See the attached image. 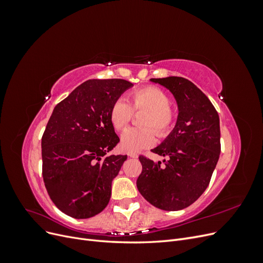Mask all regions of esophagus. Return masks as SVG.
Listing matches in <instances>:
<instances>
[{
  "label": "esophagus",
  "instance_id": "34e87169",
  "mask_svg": "<svg viewBox=\"0 0 263 263\" xmlns=\"http://www.w3.org/2000/svg\"><path fill=\"white\" fill-rule=\"evenodd\" d=\"M127 155H128V157L130 158H138V155L136 153H128Z\"/></svg>",
  "mask_w": 263,
  "mask_h": 263
}]
</instances>
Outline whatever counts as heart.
Instances as JSON below:
<instances>
[{"mask_svg": "<svg viewBox=\"0 0 263 263\" xmlns=\"http://www.w3.org/2000/svg\"><path fill=\"white\" fill-rule=\"evenodd\" d=\"M170 99L161 89L147 86L134 91L129 95L128 103L124 99L116 100L109 110V119L116 130H122L130 122L133 112H146L141 118V126L146 128L126 129L121 136V148L129 153L140 151L153 146L156 141V133L163 137L169 133L174 113L170 108ZM151 128L148 129L147 127Z\"/></svg>", "mask_w": 263, "mask_h": 263, "instance_id": "heart-1", "label": "heart"}]
</instances>
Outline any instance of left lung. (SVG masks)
<instances>
[{"label": "left lung", "instance_id": "obj_1", "mask_svg": "<svg viewBox=\"0 0 263 263\" xmlns=\"http://www.w3.org/2000/svg\"><path fill=\"white\" fill-rule=\"evenodd\" d=\"M174 97L178 118L172 132L153 153L168 157L154 162L139 157L137 179L140 194L156 208L180 211L200 197L209 186L220 154L219 116L209 98L181 77L150 79Z\"/></svg>", "mask_w": 263, "mask_h": 263}]
</instances>
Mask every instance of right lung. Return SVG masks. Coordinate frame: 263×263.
I'll list each match as a JSON object with an SVG mask.
<instances>
[{
	"instance_id": "right-lung-1",
	"label": "right lung",
	"mask_w": 263,
	"mask_h": 263,
	"mask_svg": "<svg viewBox=\"0 0 263 263\" xmlns=\"http://www.w3.org/2000/svg\"><path fill=\"white\" fill-rule=\"evenodd\" d=\"M133 85L123 79L87 80L53 108L42 138L43 177L54 205L71 217H93L109 202L127 159L105 156L119 141L109 110Z\"/></svg>"
}]
</instances>
